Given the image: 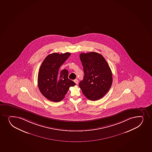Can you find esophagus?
<instances>
[{
    "mask_svg": "<svg viewBox=\"0 0 152 152\" xmlns=\"http://www.w3.org/2000/svg\"><path fill=\"white\" fill-rule=\"evenodd\" d=\"M74 82H75V84H77H77H78V82H79V80H78L77 79H75V80H74Z\"/></svg>",
    "mask_w": 152,
    "mask_h": 152,
    "instance_id": "obj_1",
    "label": "esophagus"
}]
</instances>
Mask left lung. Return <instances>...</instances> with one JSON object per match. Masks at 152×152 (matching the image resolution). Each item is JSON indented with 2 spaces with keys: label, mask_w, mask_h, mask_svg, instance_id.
Wrapping results in <instances>:
<instances>
[{
  "label": "left lung",
  "mask_w": 152,
  "mask_h": 152,
  "mask_svg": "<svg viewBox=\"0 0 152 152\" xmlns=\"http://www.w3.org/2000/svg\"><path fill=\"white\" fill-rule=\"evenodd\" d=\"M80 58L84 76L79 86L88 99L92 101L100 99L107 94L112 85L110 67L104 58L97 53H82Z\"/></svg>",
  "instance_id": "8db88e82"
}]
</instances>
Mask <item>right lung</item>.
<instances>
[{"instance_id": "1", "label": "right lung", "mask_w": 152, "mask_h": 152, "mask_svg": "<svg viewBox=\"0 0 152 152\" xmlns=\"http://www.w3.org/2000/svg\"><path fill=\"white\" fill-rule=\"evenodd\" d=\"M70 55L52 53L48 55L40 66L38 74V86L42 95L51 101L57 102L64 98L70 87L76 84L68 78L67 69L60 71V67Z\"/></svg>"}]
</instances>
